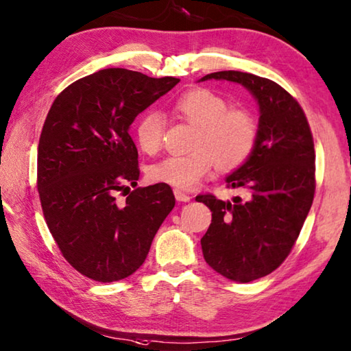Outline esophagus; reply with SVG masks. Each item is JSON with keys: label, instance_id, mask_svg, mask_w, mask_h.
<instances>
[{"label": "esophagus", "instance_id": "esophagus-1", "mask_svg": "<svg viewBox=\"0 0 351 351\" xmlns=\"http://www.w3.org/2000/svg\"><path fill=\"white\" fill-rule=\"evenodd\" d=\"M175 198L178 199V202H182V203H187V202H191V195H189V193H186V192H182V191H180V189H175Z\"/></svg>", "mask_w": 351, "mask_h": 351}]
</instances>
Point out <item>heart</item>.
Instances as JSON below:
<instances>
[{
    "label": "heart",
    "instance_id": "1",
    "mask_svg": "<svg viewBox=\"0 0 351 351\" xmlns=\"http://www.w3.org/2000/svg\"><path fill=\"white\" fill-rule=\"evenodd\" d=\"M176 110L189 123L197 126L191 154L169 156L148 167V180L182 191L195 189L215 169L232 170L253 153L258 125L243 109H230L225 98L208 88L187 92L176 103ZM165 120L156 110H148L137 120L134 138L138 149L156 154L162 147Z\"/></svg>",
    "mask_w": 351,
    "mask_h": 351
}]
</instances>
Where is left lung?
Masks as SVG:
<instances>
[{
	"label": "left lung",
	"instance_id": "left-lung-1",
	"mask_svg": "<svg viewBox=\"0 0 351 351\" xmlns=\"http://www.w3.org/2000/svg\"><path fill=\"white\" fill-rule=\"evenodd\" d=\"M208 80L243 86L259 106L253 153L226 176L248 198H195L213 213L202 239L204 261L228 280L250 282L278 269L302 231L315 192L314 141L302 106L276 82L234 70L199 81Z\"/></svg>",
	"mask_w": 351,
	"mask_h": 351
}]
</instances>
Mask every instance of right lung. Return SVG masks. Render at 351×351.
<instances>
[{"instance_id":"1","label":"right lung","mask_w":351,"mask_h":351,"mask_svg":"<svg viewBox=\"0 0 351 351\" xmlns=\"http://www.w3.org/2000/svg\"><path fill=\"white\" fill-rule=\"evenodd\" d=\"M178 77L104 69L54 99L37 152V189L56 243L80 274L98 282L130 276L175 206L167 184L137 187L136 117L171 90Z\"/></svg>"}]
</instances>
